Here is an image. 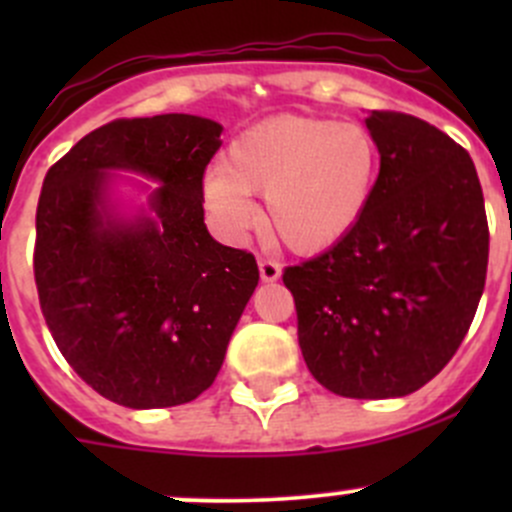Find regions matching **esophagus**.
<instances>
[{"mask_svg":"<svg viewBox=\"0 0 512 512\" xmlns=\"http://www.w3.org/2000/svg\"><path fill=\"white\" fill-rule=\"evenodd\" d=\"M257 265H260L262 282H277V280H280V275H282L280 262L267 260V257H260V260H257Z\"/></svg>","mask_w":512,"mask_h":512,"instance_id":"obj_1","label":"esophagus"}]
</instances>
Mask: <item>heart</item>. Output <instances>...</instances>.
Returning a JSON list of instances; mask_svg holds the SVG:
<instances>
[{"instance_id":"b5f03b06","label":"heart","mask_w":512,"mask_h":512,"mask_svg":"<svg viewBox=\"0 0 512 512\" xmlns=\"http://www.w3.org/2000/svg\"><path fill=\"white\" fill-rule=\"evenodd\" d=\"M381 153L369 128L329 118L272 116L227 146L203 180L220 230L240 237L257 223L247 195H265V223L292 252L319 255L347 240L374 198Z\"/></svg>"}]
</instances>
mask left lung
<instances>
[{"label": "left lung", "mask_w": 512, "mask_h": 512, "mask_svg": "<svg viewBox=\"0 0 512 512\" xmlns=\"http://www.w3.org/2000/svg\"><path fill=\"white\" fill-rule=\"evenodd\" d=\"M374 198L352 235L287 267L307 369L347 399L414 394L451 361L480 302L488 220L471 156L409 113L371 111Z\"/></svg>", "instance_id": "left-lung-1"}]
</instances>
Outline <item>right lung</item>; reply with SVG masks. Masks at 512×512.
I'll return each instance as SVG.
<instances>
[{"label": "right lung", "instance_id": "obj_1", "mask_svg": "<svg viewBox=\"0 0 512 512\" xmlns=\"http://www.w3.org/2000/svg\"><path fill=\"white\" fill-rule=\"evenodd\" d=\"M223 126L190 113L118 118L81 138L44 178L34 280L71 369L113 404L165 409L198 399L255 292L250 252L205 227L203 175ZM116 169L161 185L126 219Z\"/></svg>", "mask_w": 512, "mask_h": 512}]
</instances>
